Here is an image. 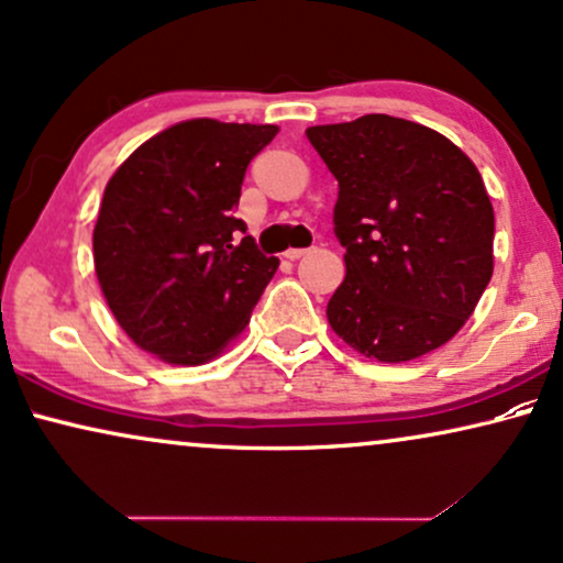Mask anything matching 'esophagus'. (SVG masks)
<instances>
[{"label":"esophagus","mask_w":563,"mask_h":563,"mask_svg":"<svg viewBox=\"0 0 563 563\" xmlns=\"http://www.w3.org/2000/svg\"><path fill=\"white\" fill-rule=\"evenodd\" d=\"M303 254H306V249H286V252H283V257L296 262V260H301Z\"/></svg>","instance_id":"esophagus-1"}]
</instances>
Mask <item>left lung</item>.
<instances>
[{
	"mask_svg": "<svg viewBox=\"0 0 563 563\" xmlns=\"http://www.w3.org/2000/svg\"><path fill=\"white\" fill-rule=\"evenodd\" d=\"M338 179L345 280L327 322L384 364L450 343L494 275V205L481 170L429 126L387 113L306 130Z\"/></svg>",
	"mask_w": 563,
	"mask_h": 563,
	"instance_id": "8db88e82",
	"label": "left lung"
}]
</instances>
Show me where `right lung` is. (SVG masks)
<instances>
[{
  "label": "right lung",
  "mask_w": 563,
  "mask_h": 563,
  "mask_svg": "<svg viewBox=\"0 0 563 563\" xmlns=\"http://www.w3.org/2000/svg\"><path fill=\"white\" fill-rule=\"evenodd\" d=\"M275 124L189 119L134 151L106 184L92 262L134 345L174 366L218 358L244 332L280 262L260 254L239 208L249 161Z\"/></svg>",
  "instance_id": "1"
}]
</instances>
